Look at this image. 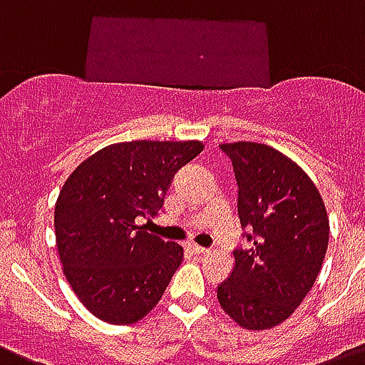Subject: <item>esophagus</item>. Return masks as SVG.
<instances>
[{"mask_svg":"<svg viewBox=\"0 0 365 365\" xmlns=\"http://www.w3.org/2000/svg\"><path fill=\"white\" fill-rule=\"evenodd\" d=\"M189 249H191V252H195V254H207V252H210V250L204 249V247H200V245H197V243L189 245Z\"/></svg>","mask_w":365,"mask_h":365,"instance_id":"obj_1","label":"esophagus"}]
</instances>
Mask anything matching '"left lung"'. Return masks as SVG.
<instances>
[{"instance_id":"1","label":"left lung","mask_w":365,"mask_h":365,"mask_svg":"<svg viewBox=\"0 0 365 365\" xmlns=\"http://www.w3.org/2000/svg\"><path fill=\"white\" fill-rule=\"evenodd\" d=\"M237 180V213L252 247L235 250L220 308L247 330H269L292 317L314 287L329 247V215L312 178L262 143H225Z\"/></svg>"}]
</instances>
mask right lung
Masks as SVG:
<instances>
[{
    "mask_svg": "<svg viewBox=\"0 0 365 365\" xmlns=\"http://www.w3.org/2000/svg\"><path fill=\"white\" fill-rule=\"evenodd\" d=\"M202 150L200 140L115 143L66 178L55 202L57 252L73 293L103 323L143 319L182 265V245L137 222L161 210L174 174Z\"/></svg>",
    "mask_w": 365,
    "mask_h": 365,
    "instance_id": "add662e5",
    "label": "right lung"
}]
</instances>
